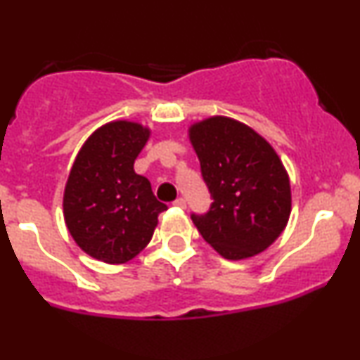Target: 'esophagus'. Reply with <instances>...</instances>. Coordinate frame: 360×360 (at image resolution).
Wrapping results in <instances>:
<instances>
[{"label":"esophagus","mask_w":360,"mask_h":360,"mask_svg":"<svg viewBox=\"0 0 360 360\" xmlns=\"http://www.w3.org/2000/svg\"><path fill=\"white\" fill-rule=\"evenodd\" d=\"M174 206H177V208H186V200H184V198H177V200L174 201Z\"/></svg>","instance_id":"obj_1"}]
</instances>
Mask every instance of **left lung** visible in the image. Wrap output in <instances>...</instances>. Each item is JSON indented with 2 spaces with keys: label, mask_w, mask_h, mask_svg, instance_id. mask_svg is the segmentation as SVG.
<instances>
[{
  "label": "left lung",
  "mask_w": 360,
  "mask_h": 360,
  "mask_svg": "<svg viewBox=\"0 0 360 360\" xmlns=\"http://www.w3.org/2000/svg\"><path fill=\"white\" fill-rule=\"evenodd\" d=\"M189 139L213 200L206 213H191L198 232L230 260L266 250L291 213L289 177L274 148L250 127L226 117L196 123Z\"/></svg>",
  "instance_id": "left-lung-1"
}]
</instances>
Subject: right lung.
Instances as JSON below:
<instances>
[{
  "label": "right lung",
  "mask_w": 360,
  "mask_h": 360,
  "mask_svg": "<svg viewBox=\"0 0 360 360\" xmlns=\"http://www.w3.org/2000/svg\"><path fill=\"white\" fill-rule=\"evenodd\" d=\"M148 128L111 122L77 154L64 191V218L77 245L106 264L134 259L150 242L157 217L167 210L150 181L134 171Z\"/></svg>",
  "instance_id": "add662e5"
}]
</instances>
